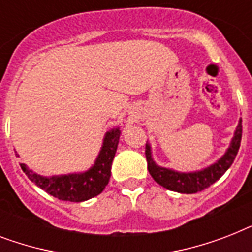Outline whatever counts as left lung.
I'll list each match as a JSON object with an SVG mask.
<instances>
[{"mask_svg":"<svg viewBox=\"0 0 252 252\" xmlns=\"http://www.w3.org/2000/svg\"><path fill=\"white\" fill-rule=\"evenodd\" d=\"M241 140H242V119H239L238 126L234 132V137L231 138L230 146L227 148L226 153L209 167L192 172H179L171 168L158 166L153 161L152 149L149 144L146 142L145 156L148 161V170L152 178L158 184H161L162 187L167 188L170 191L179 192V193H196V192L211 187L212 184L217 182L226 172L227 168L233 165L239 146H241Z\"/></svg>","mask_w":252,"mask_h":252,"instance_id":"obj_1","label":"left lung"}]
</instances>
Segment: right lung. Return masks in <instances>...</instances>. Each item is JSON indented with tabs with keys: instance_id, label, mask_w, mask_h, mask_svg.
<instances>
[{
	"instance_id": "1",
	"label": "right lung",
	"mask_w": 252,
	"mask_h": 252,
	"mask_svg": "<svg viewBox=\"0 0 252 252\" xmlns=\"http://www.w3.org/2000/svg\"><path fill=\"white\" fill-rule=\"evenodd\" d=\"M120 133H122L120 128H114L107 132L103 140L102 149L95 159L94 166L85 172L68 174V175L41 176L30 170L25 163H21V167L31 182H33L37 187H40L45 192H48L53 197L63 201H72V203L86 201L99 195L108 184L111 166L118 149Z\"/></svg>"
}]
</instances>
